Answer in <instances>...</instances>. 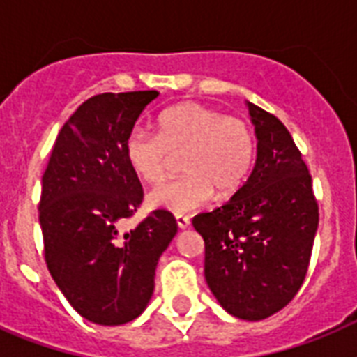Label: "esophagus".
<instances>
[{
	"instance_id": "esophagus-1",
	"label": "esophagus",
	"mask_w": 357,
	"mask_h": 357,
	"mask_svg": "<svg viewBox=\"0 0 357 357\" xmlns=\"http://www.w3.org/2000/svg\"><path fill=\"white\" fill-rule=\"evenodd\" d=\"M176 224H178L179 229H187L189 228L190 222L187 217H183V215H178V217H176Z\"/></svg>"
}]
</instances>
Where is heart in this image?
I'll return each mask as SVG.
<instances>
[{
	"label": "heart",
	"instance_id": "b5f03b06",
	"mask_svg": "<svg viewBox=\"0 0 357 357\" xmlns=\"http://www.w3.org/2000/svg\"><path fill=\"white\" fill-rule=\"evenodd\" d=\"M126 161L144 183L161 181L170 155L179 157L178 179L148 195V204L174 215L202 207L217 195L228 198L246 181L255 157L252 129L237 116L198 102H183L157 116V137L133 129L123 146Z\"/></svg>",
	"mask_w": 357,
	"mask_h": 357
}]
</instances>
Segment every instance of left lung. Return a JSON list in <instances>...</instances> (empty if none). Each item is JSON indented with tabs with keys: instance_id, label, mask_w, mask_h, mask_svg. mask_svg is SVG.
<instances>
[{
	"instance_id": "obj_1",
	"label": "left lung",
	"mask_w": 357,
	"mask_h": 357,
	"mask_svg": "<svg viewBox=\"0 0 357 357\" xmlns=\"http://www.w3.org/2000/svg\"><path fill=\"white\" fill-rule=\"evenodd\" d=\"M257 157L229 202L192 218L206 243V282L229 315L263 321L298 293L319 226L310 170L274 114L248 102Z\"/></svg>"
}]
</instances>
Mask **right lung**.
Returning a JSON list of instances; mask_svg holds the SVG:
<instances>
[{
  "mask_svg": "<svg viewBox=\"0 0 357 357\" xmlns=\"http://www.w3.org/2000/svg\"><path fill=\"white\" fill-rule=\"evenodd\" d=\"M157 96L139 91L89 98L59 131L42 176L38 220L47 271L70 305L102 326L126 324L146 310L159 257L178 234L165 209L120 229L142 202L123 146Z\"/></svg>",
  "mask_w": 357,
  "mask_h": 357,
  "instance_id": "add662e5",
  "label": "right lung"
}]
</instances>
